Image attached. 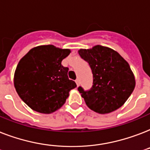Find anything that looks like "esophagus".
<instances>
[{
	"label": "esophagus",
	"instance_id": "esophagus-1",
	"mask_svg": "<svg viewBox=\"0 0 150 150\" xmlns=\"http://www.w3.org/2000/svg\"><path fill=\"white\" fill-rule=\"evenodd\" d=\"M75 83H76V85L78 86H79V79H76L75 80Z\"/></svg>",
	"mask_w": 150,
	"mask_h": 150
}]
</instances>
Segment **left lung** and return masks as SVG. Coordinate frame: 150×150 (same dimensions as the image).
I'll return each instance as SVG.
<instances>
[{
	"label": "left lung",
	"mask_w": 150,
	"mask_h": 150,
	"mask_svg": "<svg viewBox=\"0 0 150 150\" xmlns=\"http://www.w3.org/2000/svg\"><path fill=\"white\" fill-rule=\"evenodd\" d=\"M79 54L89 63L93 73L90 90L78 88L86 105L100 114L120 108L135 87L134 75L128 63L116 51L99 45L92 49H80Z\"/></svg>",
	"instance_id": "8db88e82"
}]
</instances>
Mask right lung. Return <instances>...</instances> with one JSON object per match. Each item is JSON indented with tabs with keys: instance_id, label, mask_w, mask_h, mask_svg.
<instances>
[{
	"instance_id": "1",
	"label": "right lung",
	"mask_w": 150,
	"mask_h": 150,
	"mask_svg": "<svg viewBox=\"0 0 150 150\" xmlns=\"http://www.w3.org/2000/svg\"><path fill=\"white\" fill-rule=\"evenodd\" d=\"M68 49L52 45H39L19 60L14 86L19 98L35 112L50 114L64 105L71 90L76 87L67 77L68 67L61 64Z\"/></svg>"
}]
</instances>
